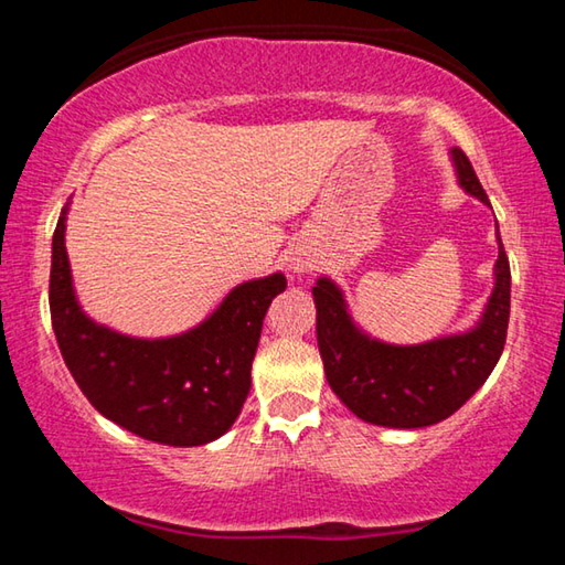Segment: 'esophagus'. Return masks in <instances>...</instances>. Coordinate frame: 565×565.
<instances>
[{
	"label": "esophagus",
	"instance_id": "34e87169",
	"mask_svg": "<svg viewBox=\"0 0 565 565\" xmlns=\"http://www.w3.org/2000/svg\"><path fill=\"white\" fill-rule=\"evenodd\" d=\"M309 266H311V259H309V256L301 254V252L291 254V259H289V271H291V274L301 276V274L309 271Z\"/></svg>",
	"mask_w": 565,
	"mask_h": 565
}]
</instances>
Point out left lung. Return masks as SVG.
I'll use <instances>...</instances> for the list:
<instances>
[{
    "instance_id": "1",
    "label": "left lung",
    "mask_w": 565,
    "mask_h": 565,
    "mask_svg": "<svg viewBox=\"0 0 565 565\" xmlns=\"http://www.w3.org/2000/svg\"><path fill=\"white\" fill-rule=\"evenodd\" d=\"M456 184L491 206L471 161L451 149ZM499 259L493 289L473 327L424 343H388L356 323L347 294L331 276L313 286L317 341L327 381L361 420L386 428H424L456 414L499 363L511 313V269L495 224Z\"/></svg>"
}]
</instances>
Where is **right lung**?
<instances>
[{
	"label": "right lung",
	"mask_w": 565,
	"mask_h": 565,
	"mask_svg": "<svg viewBox=\"0 0 565 565\" xmlns=\"http://www.w3.org/2000/svg\"><path fill=\"white\" fill-rule=\"evenodd\" d=\"M70 204L52 238L50 309L56 343L82 394L104 418L147 441H216L242 414L266 309L286 289V276L274 271L234 286L202 323L174 337H129L94 321L76 299L64 244Z\"/></svg>",
	"instance_id": "obj_1"
}]
</instances>
